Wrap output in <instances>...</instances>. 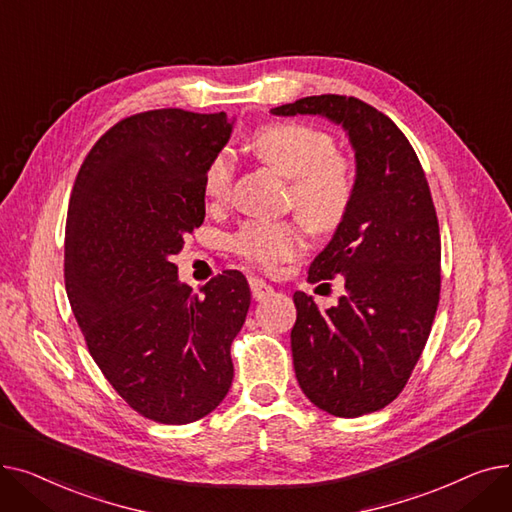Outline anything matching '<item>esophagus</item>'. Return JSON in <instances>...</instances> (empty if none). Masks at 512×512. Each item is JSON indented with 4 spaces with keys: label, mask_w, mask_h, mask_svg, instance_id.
Instances as JSON below:
<instances>
[{
    "label": "esophagus",
    "mask_w": 512,
    "mask_h": 512,
    "mask_svg": "<svg viewBox=\"0 0 512 512\" xmlns=\"http://www.w3.org/2000/svg\"><path fill=\"white\" fill-rule=\"evenodd\" d=\"M249 286H251V294H253L255 301H263V299L272 297V294H274V286H270L259 278H249Z\"/></svg>",
    "instance_id": "obj_1"
}]
</instances>
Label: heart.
<instances>
[{"label":"heart","mask_w":512,"mask_h":512,"mask_svg":"<svg viewBox=\"0 0 512 512\" xmlns=\"http://www.w3.org/2000/svg\"><path fill=\"white\" fill-rule=\"evenodd\" d=\"M251 149L290 180V205L307 228L332 232L344 222L355 199V176L326 132L297 122L267 124L253 134ZM232 178L230 157L215 155L203 178L209 205L228 201ZM232 247L242 259L272 272L307 249V236L299 222H251L236 232Z\"/></svg>","instance_id":"obj_1"}]
</instances>
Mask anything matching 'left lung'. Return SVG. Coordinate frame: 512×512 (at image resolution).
Instances as JSON below:
<instances>
[{"label":"left lung","instance_id":"1","mask_svg":"<svg viewBox=\"0 0 512 512\" xmlns=\"http://www.w3.org/2000/svg\"><path fill=\"white\" fill-rule=\"evenodd\" d=\"M276 116H324L355 149V199L309 282L344 276L346 294L319 311L294 292V373L315 407L334 417L380 411L407 386L440 301V226L425 172L400 128L357 97L313 95Z\"/></svg>","mask_w":512,"mask_h":512}]
</instances>
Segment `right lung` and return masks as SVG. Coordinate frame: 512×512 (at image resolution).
Instances as JSON below:
<instances>
[{
	"label": "right lung",
	"mask_w": 512,
	"mask_h": 512,
	"mask_svg": "<svg viewBox=\"0 0 512 512\" xmlns=\"http://www.w3.org/2000/svg\"><path fill=\"white\" fill-rule=\"evenodd\" d=\"M232 124L224 112L178 107L134 114L93 145L72 188L64 253L72 313L105 380L157 423H193L232 386L247 278L226 270L197 294L172 261L205 220V170Z\"/></svg>",
	"instance_id": "1"
}]
</instances>
